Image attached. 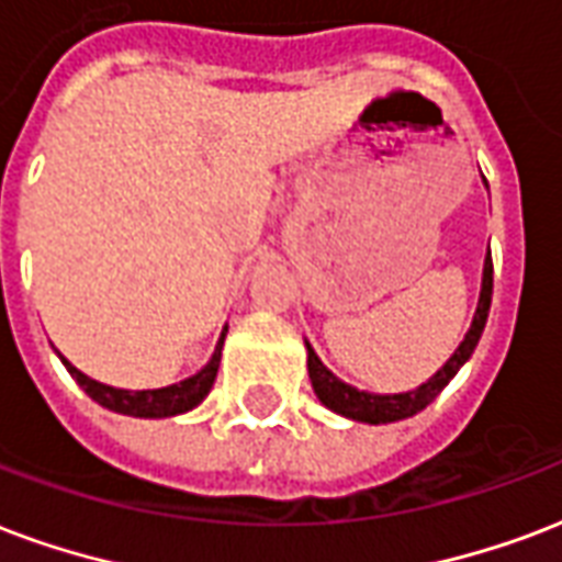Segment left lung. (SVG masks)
Segmentation results:
<instances>
[{"label":"left lung","instance_id":"8db88e82","mask_svg":"<svg viewBox=\"0 0 562 562\" xmlns=\"http://www.w3.org/2000/svg\"><path fill=\"white\" fill-rule=\"evenodd\" d=\"M490 303H492V256H486V265H483V289H481V303H477V312H474V321H471V329L462 338V345L453 350V357L445 362L439 371H436L424 385H418L415 392H404V395H368V392H359L353 385L341 383L333 371H327V366L315 357V350L310 348L306 341V350H310V380L315 395L321 397V404L329 406L333 413L348 415L353 422L366 424H389L401 422V418H409V415L422 413L424 406L434 404V397L442 392L445 385L451 383L453 374L465 366V359L474 353L477 341L483 336V327H486V318H490Z\"/></svg>","mask_w":562,"mask_h":562}]
</instances>
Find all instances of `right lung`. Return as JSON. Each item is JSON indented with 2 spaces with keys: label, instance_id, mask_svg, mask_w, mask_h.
I'll list each match as a JSON object with an SVG mask.
<instances>
[{
  "label": "right lung",
  "instance_id": "add662e5",
  "mask_svg": "<svg viewBox=\"0 0 562 562\" xmlns=\"http://www.w3.org/2000/svg\"><path fill=\"white\" fill-rule=\"evenodd\" d=\"M226 336V327H224ZM224 336L217 341L214 357L209 359V366L200 374L188 376L182 383L167 385V389H147V392H126V389H114V385L97 383L88 374H81L79 368H72L67 359L64 366L72 374V380L88 392L100 406L120 415H135V418H167V415H179L194 409L209 392H212L214 376H217V366H221V348H224Z\"/></svg>",
  "mask_w": 562,
  "mask_h": 562
}]
</instances>
